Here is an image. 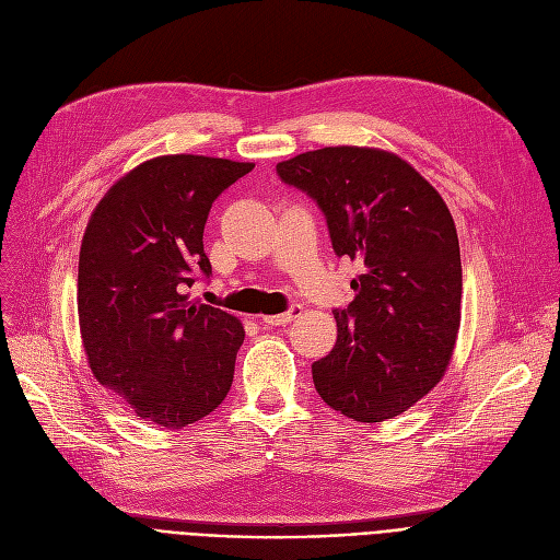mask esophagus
<instances>
[{
	"instance_id": "1",
	"label": "esophagus",
	"mask_w": 560,
	"mask_h": 560,
	"mask_svg": "<svg viewBox=\"0 0 560 560\" xmlns=\"http://www.w3.org/2000/svg\"><path fill=\"white\" fill-rule=\"evenodd\" d=\"M300 313H302V306H290L285 313H279V315H262V323H265L267 327L288 325L290 320H295Z\"/></svg>"
}]
</instances>
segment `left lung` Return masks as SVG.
Returning <instances> with one entry per match:
<instances>
[{
    "instance_id": "8db88e82",
    "label": "left lung",
    "mask_w": 560,
    "mask_h": 560,
    "mask_svg": "<svg viewBox=\"0 0 560 560\" xmlns=\"http://www.w3.org/2000/svg\"><path fill=\"white\" fill-rule=\"evenodd\" d=\"M327 217L338 256L363 265L336 311V346L311 366L340 415L380 423L444 377L459 329L462 265L453 217L415 166L382 149L327 145L277 164Z\"/></svg>"
}]
</instances>
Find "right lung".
Instances as JSON below:
<instances>
[{
    "label": "right lung",
    "mask_w": 560,
    "mask_h": 560,
    "mask_svg": "<svg viewBox=\"0 0 560 560\" xmlns=\"http://www.w3.org/2000/svg\"><path fill=\"white\" fill-rule=\"evenodd\" d=\"M252 162L160 155L118 178L86 224L78 313L93 377L155 425L180 430L222 405L245 329L189 302L212 267L203 229L212 201Z\"/></svg>",
    "instance_id": "right-lung-1"
}]
</instances>
